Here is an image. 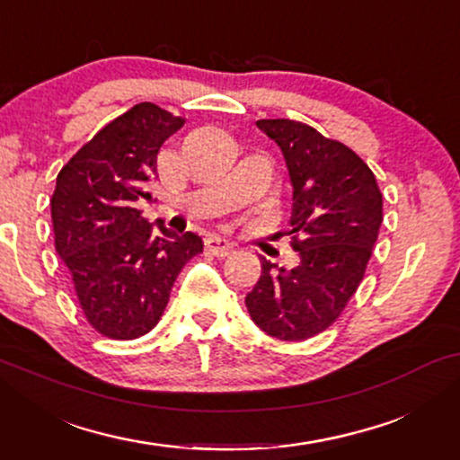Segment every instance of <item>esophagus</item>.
<instances>
[{"label":"esophagus","instance_id":"34e87169","mask_svg":"<svg viewBox=\"0 0 460 460\" xmlns=\"http://www.w3.org/2000/svg\"><path fill=\"white\" fill-rule=\"evenodd\" d=\"M205 247L211 255H216V257H228L232 251H234V244H232L230 241H226V238H222V236H209L205 241Z\"/></svg>","mask_w":460,"mask_h":460}]
</instances>
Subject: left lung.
<instances>
[{
  "mask_svg": "<svg viewBox=\"0 0 460 460\" xmlns=\"http://www.w3.org/2000/svg\"><path fill=\"white\" fill-rule=\"evenodd\" d=\"M279 144L293 184L291 247L301 263L274 274L261 257V276L244 304L270 337L305 341L329 329L358 291L383 222L375 173L345 144L291 119H260Z\"/></svg>",
  "mask_w": 460,
  "mask_h": 460,
  "instance_id": "left-lung-1",
  "label": "left lung"
}]
</instances>
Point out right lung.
<instances>
[{"instance_id":"add662e5","label":"right lung","mask_w":460,"mask_h":460,"mask_svg":"<svg viewBox=\"0 0 460 460\" xmlns=\"http://www.w3.org/2000/svg\"><path fill=\"white\" fill-rule=\"evenodd\" d=\"M184 117L140 102L104 125L60 169L52 205L54 244L71 274L87 323L129 341L165 312L181 268L203 253L194 232L178 236L148 224L136 203L150 199L156 155Z\"/></svg>"}]
</instances>
